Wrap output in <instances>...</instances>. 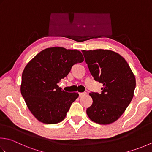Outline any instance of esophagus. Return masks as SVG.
<instances>
[{
    "label": "esophagus",
    "mask_w": 152,
    "mask_h": 152,
    "mask_svg": "<svg viewBox=\"0 0 152 152\" xmlns=\"http://www.w3.org/2000/svg\"><path fill=\"white\" fill-rule=\"evenodd\" d=\"M86 94H87V93H86V92H82V93H79V96L81 97H83V96H86Z\"/></svg>",
    "instance_id": "obj_1"
}]
</instances>
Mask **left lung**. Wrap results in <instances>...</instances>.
I'll use <instances>...</instances> for the list:
<instances>
[{"instance_id":"8db88e82","label":"left lung","mask_w":152,"mask_h":152,"mask_svg":"<svg viewBox=\"0 0 152 152\" xmlns=\"http://www.w3.org/2000/svg\"><path fill=\"white\" fill-rule=\"evenodd\" d=\"M89 70L102 83V93L91 92L92 105L86 110L90 119L108 124L118 119L131 102L136 79L123 56L110 50H82Z\"/></svg>"}]
</instances>
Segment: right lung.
<instances>
[{
	"label": "right lung",
	"mask_w": 152,
	"mask_h": 152,
	"mask_svg": "<svg viewBox=\"0 0 152 152\" xmlns=\"http://www.w3.org/2000/svg\"><path fill=\"white\" fill-rule=\"evenodd\" d=\"M84 61L81 52L63 47L43 50L29 61L23 71L20 91L29 111L45 124L64 119L78 93H68L57 84L74 64Z\"/></svg>",
	"instance_id": "obj_1"
}]
</instances>
